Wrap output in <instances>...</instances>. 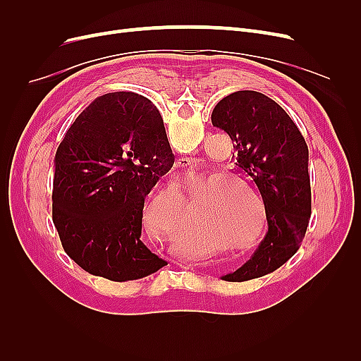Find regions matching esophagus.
Wrapping results in <instances>:
<instances>
[{
    "label": "esophagus",
    "mask_w": 361,
    "mask_h": 361,
    "mask_svg": "<svg viewBox=\"0 0 361 361\" xmlns=\"http://www.w3.org/2000/svg\"><path fill=\"white\" fill-rule=\"evenodd\" d=\"M191 161H190V158H180V159H178V162H176V166L178 167H188V166H191Z\"/></svg>",
    "instance_id": "1"
}]
</instances>
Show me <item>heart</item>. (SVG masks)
<instances>
[{"label": "heart", "mask_w": 361, "mask_h": 361, "mask_svg": "<svg viewBox=\"0 0 361 361\" xmlns=\"http://www.w3.org/2000/svg\"><path fill=\"white\" fill-rule=\"evenodd\" d=\"M203 176H207L204 173ZM245 183L252 190L251 183L233 173L212 174L206 182L204 190L195 197L190 216V235L220 236L231 243L233 248L241 250L253 245L264 228V212L259 202V214L255 220V210L246 190L233 180ZM256 195V192H255ZM185 200H188L183 195ZM185 218V207L180 195L173 190L161 191L150 199L145 211V224L150 235L174 241Z\"/></svg>", "instance_id": "b5f03b06"}]
</instances>
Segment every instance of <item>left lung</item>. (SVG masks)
I'll list each match as a JSON object with an SVG mask.
<instances>
[{"label": "left lung", "instance_id": "left-lung-1", "mask_svg": "<svg viewBox=\"0 0 361 361\" xmlns=\"http://www.w3.org/2000/svg\"><path fill=\"white\" fill-rule=\"evenodd\" d=\"M211 118L231 137L235 166L256 185L265 204L264 239L241 268L221 277L247 281L286 264L302 243L312 214L309 149L288 113L259 92L223 97Z\"/></svg>", "mask_w": 361, "mask_h": 361}]
</instances>
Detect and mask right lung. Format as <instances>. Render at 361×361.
Instances as JSON below:
<instances>
[{
    "label": "right lung",
    "mask_w": 361,
    "mask_h": 361,
    "mask_svg": "<svg viewBox=\"0 0 361 361\" xmlns=\"http://www.w3.org/2000/svg\"><path fill=\"white\" fill-rule=\"evenodd\" d=\"M173 164L162 117L145 96L108 93L75 118L52 190V220L75 264L111 281L167 265L141 241V220L146 195Z\"/></svg>",
    "instance_id": "obj_1"
}]
</instances>
